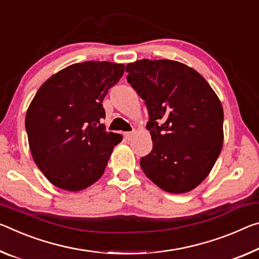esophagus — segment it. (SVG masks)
<instances>
[{
  "instance_id": "esophagus-1",
  "label": "esophagus",
  "mask_w": 259,
  "mask_h": 259,
  "mask_svg": "<svg viewBox=\"0 0 259 259\" xmlns=\"http://www.w3.org/2000/svg\"><path fill=\"white\" fill-rule=\"evenodd\" d=\"M134 131H128V133H124V137H125V139H128V141H130L131 138H133V136H134Z\"/></svg>"
}]
</instances>
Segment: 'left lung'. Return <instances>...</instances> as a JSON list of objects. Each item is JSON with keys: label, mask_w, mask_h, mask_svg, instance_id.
Here are the masks:
<instances>
[{"label": "left lung", "mask_w": 259, "mask_h": 259, "mask_svg": "<svg viewBox=\"0 0 259 259\" xmlns=\"http://www.w3.org/2000/svg\"><path fill=\"white\" fill-rule=\"evenodd\" d=\"M128 83L145 100L153 147L141 159L152 182L171 194L195 189L210 173L224 142V109L202 75L171 60L126 64Z\"/></svg>", "instance_id": "left-lung-1"}]
</instances>
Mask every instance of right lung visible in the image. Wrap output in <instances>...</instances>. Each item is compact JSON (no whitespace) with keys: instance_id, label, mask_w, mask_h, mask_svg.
I'll return each mask as SVG.
<instances>
[{"instance_id":"add662e5","label":"right lung","mask_w":259,"mask_h":259,"mask_svg":"<svg viewBox=\"0 0 259 259\" xmlns=\"http://www.w3.org/2000/svg\"><path fill=\"white\" fill-rule=\"evenodd\" d=\"M124 65L88 61L59 71L40 86L25 128L34 162L47 180L67 191L97 182L121 135L107 133L102 100Z\"/></svg>"}]
</instances>
